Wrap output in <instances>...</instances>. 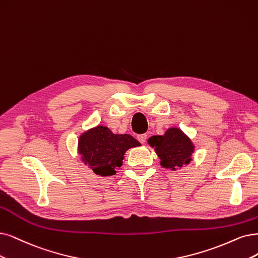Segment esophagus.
<instances>
[{"mask_svg":"<svg viewBox=\"0 0 258 258\" xmlns=\"http://www.w3.org/2000/svg\"><path fill=\"white\" fill-rule=\"evenodd\" d=\"M147 137H148V135H147V134H141V135H138V136H137V139L141 142L142 145H144L145 142L147 141Z\"/></svg>","mask_w":258,"mask_h":258,"instance_id":"obj_1","label":"esophagus"}]
</instances>
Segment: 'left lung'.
I'll return each instance as SVG.
<instances>
[{"instance_id":"1","label":"left lung","mask_w":258,"mask_h":258,"mask_svg":"<svg viewBox=\"0 0 258 258\" xmlns=\"http://www.w3.org/2000/svg\"><path fill=\"white\" fill-rule=\"evenodd\" d=\"M149 144L155 147L160 165L172 170L189 164L195 150L191 140L178 128H169L164 136L151 137Z\"/></svg>"}]
</instances>
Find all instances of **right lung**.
<instances>
[{
  "instance_id": "right-lung-1",
  "label": "right lung",
  "mask_w": 258,
  "mask_h": 258,
  "mask_svg": "<svg viewBox=\"0 0 258 258\" xmlns=\"http://www.w3.org/2000/svg\"><path fill=\"white\" fill-rule=\"evenodd\" d=\"M138 146L140 142L133 136L112 134L109 128L99 125L80 137L79 153L95 174L108 176L116 174V168L122 166L125 152Z\"/></svg>"
}]
</instances>
